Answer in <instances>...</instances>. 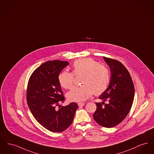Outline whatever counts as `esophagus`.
Instances as JSON below:
<instances>
[{
    "label": "esophagus",
    "instance_id": "esophagus-1",
    "mask_svg": "<svg viewBox=\"0 0 154 154\" xmlns=\"http://www.w3.org/2000/svg\"><path fill=\"white\" fill-rule=\"evenodd\" d=\"M84 105H85V103H82H82H78V105H79V108H82Z\"/></svg>",
    "mask_w": 154,
    "mask_h": 154
}]
</instances>
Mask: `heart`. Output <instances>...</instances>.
<instances>
[{"label": "heart", "mask_w": 154, "mask_h": 154, "mask_svg": "<svg viewBox=\"0 0 154 154\" xmlns=\"http://www.w3.org/2000/svg\"><path fill=\"white\" fill-rule=\"evenodd\" d=\"M72 72L75 75L82 74L80 86H74L67 95L72 102H82L92 95L100 94L105 90L110 82L108 67L99 64L91 58H82L75 60L72 65ZM74 80L72 72L64 70L58 76L60 85L64 89L72 87Z\"/></svg>", "instance_id": "heart-1"}]
</instances>
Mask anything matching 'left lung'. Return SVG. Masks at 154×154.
I'll use <instances>...</instances> for the list:
<instances>
[{
    "label": "left lung",
    "mask_w": 154,
    "mask_h": 154,
    "mask_svg": "<svg viewBox=\"0 0 154 154\" xmlns=\"http://www.w3.org/2000/svg\"><path fill=\"white\" fill-rule=\"evenodd\" d=\"M110 68L108 87L100 97L102 103L96 102L93 118L102 126L111 128L120 123L128 115L134 97V87L126 68L117 60L103 57ZM108 100L105 104L104 102ZM105 104L104 106L103 105Z\"/></svg>",
    "instance_id": "obj_1"
}]
</instances>
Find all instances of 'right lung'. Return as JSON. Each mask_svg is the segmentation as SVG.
I'll list each match as a JSON object with an SVG mask.
<instances>
[{
	"label": "right lung",
	"mask_w": 154,
	"mask_h": 154,
	"mask_svg": "<svg viewBox=\"0 0 154 154\" xmlns=\"http://www.w3.org/2000/svg\"><path fill=\"white\" fill-rule=\"evenodd\" d=\"M69 64L58 60L46 62L32 72L28 83L27 100L32 114L40 125L54 133L63 131L71 125L78 108L72 102L56 108L64 100L58 76Z\"/></svg>",
	"instance_id": "1"
}]
</instances>
